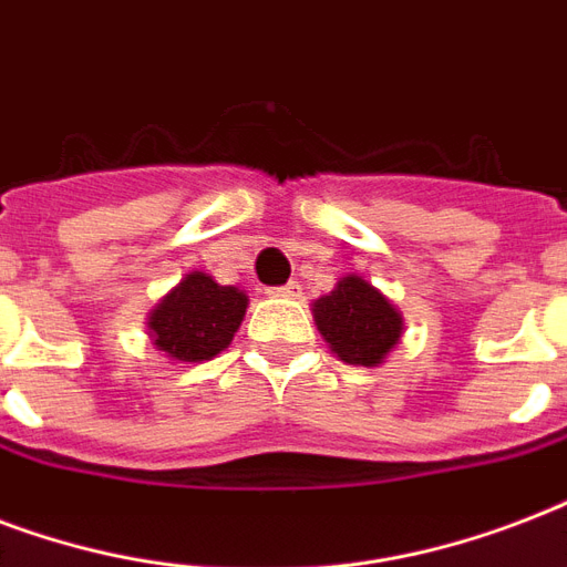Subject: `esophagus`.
<instances>
[{
    "mask_svg": "<svg viewBox=\"0 0 567 567\" xmlns=\"http://www.w3.org/2000/svg\"><path fill=\"white\" fill-rule=\"evenodd\" d=\"M270 297H285V300H300L302 288L297 282H288V285H279V288H267Z\"/></svg>",
    "mask_w": 567,
    "mask_h": 567,
    "instance_id": "1",
    "label": "esophagus"
}]
</instances>
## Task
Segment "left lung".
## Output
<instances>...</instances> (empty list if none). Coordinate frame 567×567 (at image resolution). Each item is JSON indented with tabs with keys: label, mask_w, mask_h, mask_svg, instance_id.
<instances>
[{
	"label": "left lung",
	"mask_w": 567,
	"mask_h": 567,
	"mask_svg": "<svg viewBox=\"0 0 567 567\" xmlns=\"http://www.w3.org/2000/svg\"><path fill=\"white\" fill-rule=\"evenodd\" d=\"M315 320L332 353L347 364L377 368L400 341L403 320L362 276H344L338 288L315 302Z\"/></svg>",
	"instance_id": "obj_1"
}]
</instances>
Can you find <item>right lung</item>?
<instances>
[{"instance_id": "1", "label": "right lung", "mask_w": 567, "mask_h": 567, "mask_svg": "<svg viewBox=\"0 0 567 567\" xmlns=\"http://www.w3.org/2000/svg\"><path fill=\"white\" fill-rule=\"evenodd\" d=\"M247 311V297L208 274H188L150 315L158 350L176 362H208L231 344Z\"/></svg>"}]
</instances>
